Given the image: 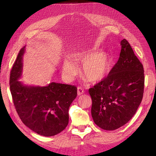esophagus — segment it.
Segmentation results:
<instances>
[{
  "label": "esophagus",
  "mask_w": 156,
  "mask_h": 156,
  "mask_svg": "<svg viewBox=\"0 0 156 156\" xmlns=\"http://www.w3.org/2000/svg\"><path fill=\"white\" fill-rule=\"evenodd\" d=\"M84 93V89L82 88V87H78L77 88V94H78V95L79 96H80V95H81V94H83Z\"/></svg>",
  "instance_id": "esophagus-1"
}]
</instances>
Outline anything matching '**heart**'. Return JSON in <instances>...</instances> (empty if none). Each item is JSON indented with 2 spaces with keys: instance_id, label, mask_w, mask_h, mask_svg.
<instances>
[{
  "instance_id": "obj_1",
  "label": "heart",
  "mask_w": 156,
  "mask_h": 156,
  "mask_svg": "<svg viewBox=\"0 0 156 156\" xmlns=\"http://www.w3.org/2000/svg\"><path fill=\"white\" fill-rule=\"evenodd\" d=\"M75 59L83 62L84 75L90 82L97 83L103 81L110 71V60L105 52L97 53L95 49L79 53L75 56ZM63 71L65 76L72 79L77 73V68L69 59L64 60Z\"/></svg>"
}]
</instances>
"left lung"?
<instances>
[{
    "label": "left lung",
    "instance_id": "left-lung-1",
    "mask_svg": "<svg viewBox=\"0 0 156 156\" xmlns=\"http://www.w3.org/2000/svg\"><path fill=\"white\" fill-rule=\"evenodd\" d=\"M120 45V57L109 73L88 90L94 123L105 130H115L127 123L143 97V64L126 39Z\"/></svg>",
    "mask_w": 156,
    "mask_h": 156
}]
</instances>
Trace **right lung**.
I'll return each mask as SVG.
<instances>
[{"instance_id": "obj_1", "label": "right lung", "mask_w": 156, "mask_h": 156, "mask_svg": "<svg viewBox=\"0 0 156 156\" xmlns=\"http://www.w3.org/2000/svg\"><path fill=\"white\" fill-rule=\"evenodd\" d=\"M23 48L12 68L10 88L13 102L23 123L38 135L60 133L69 122L68 110L77 95L74 85L51 83L46 87L26 86L19 81L22 75Z\"/></svg>"}]
</instances>
